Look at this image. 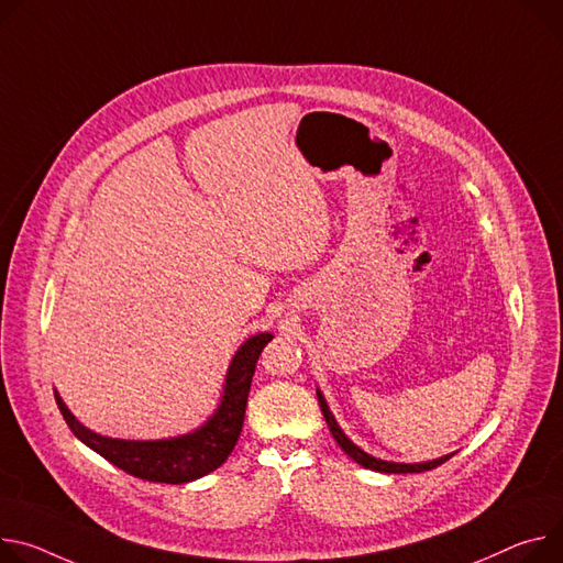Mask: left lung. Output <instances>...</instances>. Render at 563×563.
<instances>
[{"label":"left lung","instance_id":"8db88e82","mask_svg":"<svg viewBox=\"0 0 563 563\" xmlns=\"http://www.w3.org/2000/svg\"><path fill=\"white\" fill-rule=\"evenodd\" d=\"M317 397H319L323 418H325V422H328V427H330V433L334 435L336 444L354 460L356 465H362V467H366V470L382 472V474H420V472H429V470L442 465L444 460H449V457L453 455V453H446V455H442V457L427 460V463H393V460L375 457V455L366 453L362 446H356V444L343 433V429H341L339 422L334 420V416H332V411H330V406H328V401H325V397H323V393H321L319 388H317Z\"/></svg>","mask_w":563,"mask_h":563}]
</instances>
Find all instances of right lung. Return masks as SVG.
Listing matches in <instances>:
<instances>
[{
    "instance_id": "obj_1",
    "label": "right lung",
    "mask_w": 563,
    "mask_h": 563,
    "mask_svg": "<svg viewBox=\"0 0 563 563\" xmlns=\"http://www.w3.org/2000/svg\"><path fill=\"white\" fill-rule=\"evenodd\" d=\"M272 339V332H258L251 334L238 347L229 364L216 413L201 427L184 435L162 440L108 438L80 424L63 401L58 390H54L56 401L74 435L82 444L93 449L98 455L110 460L114 467L150 483H190L216 472L231 455L244 424L246 397L255 373V364H258L263 347Z\"/></svg>"
}]
</instances>
